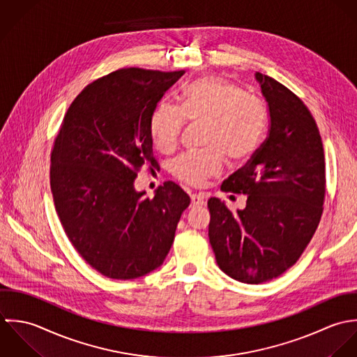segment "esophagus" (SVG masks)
<instances>
[{
  "mask_svg": "<svg viewBox=\"0 0 357 357\" xmlns=\"http://www.w3.org/2000/svg\"><path fill=\"white\" fill-rule=\"evenodd\" d=\"M190 200H192V207H202L206 204V197L203 195H192Z\"/></svg>",
  "mask_w": 357,
  "mask_h": 357,
  "instance_id": "esophagus-1",
  "label": "esophagus"
}]
</instances>
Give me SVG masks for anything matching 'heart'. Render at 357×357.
<instances>
[{
    "label": "heart",
    "instance_id": "heart-1",
    "mask_svg": "<svg viewBox=\"0 0 357 357\" xmlns=\"http://www.w3.org/2000/svg\"><path fill=\"white\" fill-rule=\"evenodd\" d=\"M185 119L207 123L206 153L179 157L172 172L181 181L200 186L220 172L223 153L231 162L248 158L261 141L265 127V112L261 103L248 98L236 84L206 77L190 84L181 95L179 109L167 102L160 103L150 117V134L155 147L172 151L179 142Z\"/></svg>",
    "mask_w": 357,
    "mask_h": 357
}]
</instances>
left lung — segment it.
Instances as JSON below:
<instances>
[{
    "instance_id": "1",
    "label": "left lung",
    "mask_w": 357,
    "mask_h": 357,
    "mask_svg": "<svg viewBox=\"0 0 357 357\" xmlns=\"http://www.w3.org/2000/svg\"><path fill=\"white\" fill-rule=\"evenodd\" d=\"M269 110V134L251 160L220 186L247 196L231 213L208 200V237L218 266L231 279L259 284L283 275L313 237L326 193L324 150L303 102L283 84L255 73Z\"/></svg>"
}]
</instances>
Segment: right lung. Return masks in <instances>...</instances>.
Wrapping results in <instances>:
<instances>
[{
    "label": "right lung",
    "instance_id": "obj_1",
    "mask_svg": "<svg viewBox=\"0 0 357 357\" xmlns=\"http://www.w3.org/2000/svg\"><path fill=\"white\" fill-rule=\"evenodd\" d=\"M138 68L110 73L74 99L51 154V190L78 254L109 279L131 280L162 265L190 197L174 182L153 199L135 189L157 168L150 117L183 75Z\"/></svg>",
    "mask_w": 357,
    "mask_h": 357
}]
</instances>
